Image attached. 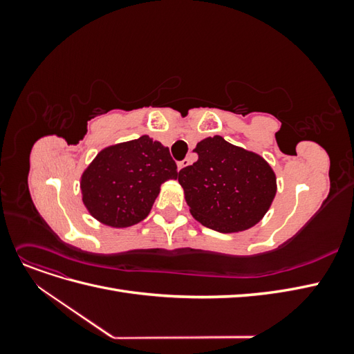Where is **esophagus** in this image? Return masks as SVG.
Masks as SVG:
<instances>
[{"instance_id": "esophagus-1", "label": "esophagus", "mask_w": 354, "mask_h": 354, "mask_svg": "<svg viewBox=\"0 0 354 354\" xmlns=\"http://www.w3.org/2000/svg\"><path fill=\"white\" fill-rule=\"evenodd\" d=\"M189 164H190L189 159H183V160H180V162L177 164V168H178V169H183V168H186Z\"/></svg>"}]
</instances>
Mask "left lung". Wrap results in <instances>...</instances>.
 <instances>
[{
  "instance_id": "left-lung-1",
  "label": "left lung",
  "mask_w": 354,
  "mask_h": 354,
  "mask_svg": "<svg viewBox=\"0 0 354 354\" xmlns=\"http://www.w3.org/2000/svg\"><path fill=\"white\" fill-rule=\"evenodd\" d=\"M198 160L178 173L190 214L205 227L220 233L255 226L276 196V174L259 153L224 140H201Z\"/></svg>"
}]
</instances>
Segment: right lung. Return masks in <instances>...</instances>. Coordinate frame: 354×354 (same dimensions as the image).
<instances>
[{"label": "right lung", "mask_w": 354, "mask_h": 354, "mask_svg": "<svg viewBox=\"0 0 354 354\" xmlns=\"http://www.w3.org/2000/svg\"><path fill=\"white\" fill-rule=\"evenodd\" d=\"M177 174L168 147L142 136L102 149L81 176L82 202L104 226H133L149 216L160 185Z\"/></svg>", "instance_id": "right-lung-1"}]
</instances>
